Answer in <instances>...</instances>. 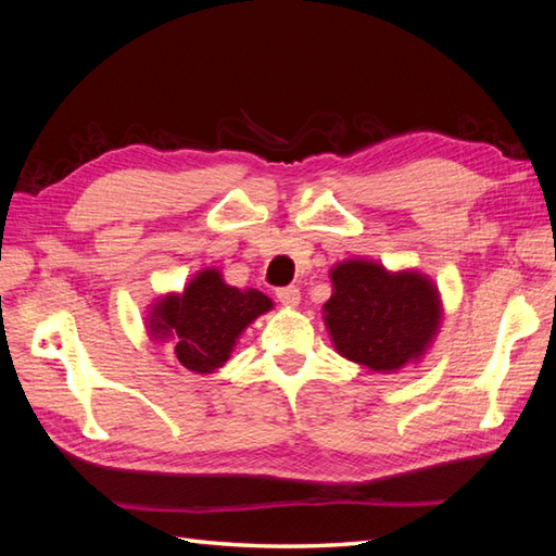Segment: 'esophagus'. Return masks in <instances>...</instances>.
<instances>
[{
  "mask_svg": "<svg viewBox=\"0 0 556 556\" xmlns=\"http://www.w3.org/2000/svg\"><path fill=\"white\" fill-rule=\"evenodd\" d=\"M277 299L281 305H287V308H296V305L301 303V289L299 287L277 289Z\"/></svg>",
  "mask_w": 556,
  "mask_h": 556,
  "instance_id": "esophagus-1",
  "label": "esophagus"
}]
</instances>
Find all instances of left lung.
<instances>
[{"mask_svg":"<svg viewBox=\"0 0 556 556\" xmlns=\"http://www.w3.org/2000/svg\"><path fill=\"white\" fill-rule=\"evenodd\" d=\"M329 279L323 320L339 356L382 375L422 361L444 317L442 293L428 275L351 257L329 269Z\"/></svg>","mask_w":556,"mask_h":556,"instance_id":"obj_1","label":"left lung"}]
</instances>
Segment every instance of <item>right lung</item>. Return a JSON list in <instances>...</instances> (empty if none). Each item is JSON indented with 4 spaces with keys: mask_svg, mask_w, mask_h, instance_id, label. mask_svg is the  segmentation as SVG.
<instances>
[{
    "mask_svg": "<svg viewBox=\"0 0 556 556\" xmlns=\"http://www.w3.org/2000/svg\"><path fill=\"white\" fill-rule=\"evenodd\" d=\"M271 308L275 303L263 291L236 289L217 267H205L184 291L150 303L146 329L152 341L172 344L186 370L210 375L229 361L245 327Z\"/></svg>",
    "mask_w": 556,
    "mask_h": 556,
    "instance_id": "add662e5",
    "label": "right lung"
}]
</instances>
